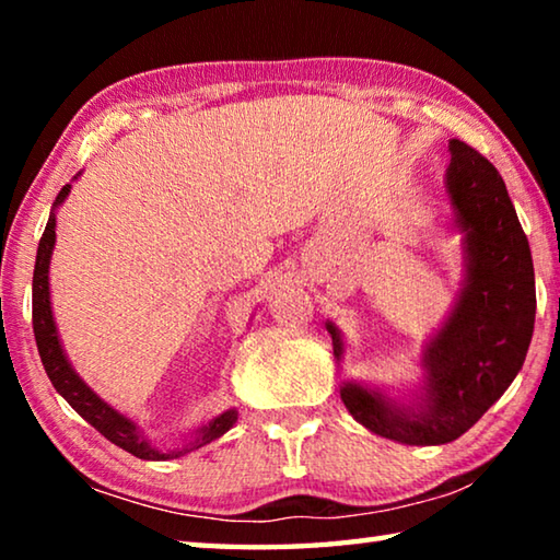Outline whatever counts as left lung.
Segmentation results:
<instances>
[{
    "instance_id": "obj_1",
    "label": "left lung",
    "mask_w": 560,
    "mask_h": 560,
    "mask_svg": "<svg viewBox=\"0 0 560 560\" xmlns=\"http://www.w3.org/2000/svg\"><path fill=\"white\" fill-rule=\"evenodd\" d=\"M444 195L452 232L462 234V283L447 318L424 343L422 381L407 397L343 381L340 400L365 430L432 447L462 438L514 383L536 318L534 261L497 167L462 140H450ZM340 368L346 343L326 320Z\"/></svg>"
}]
</instances>
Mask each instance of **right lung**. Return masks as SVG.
<instances>
[{"mask_svg":"<svg viewBox=\"0 0 560 560\" xmlns=\"http://www.w3.org/2000/svg\"><path fill=\"white\" fill-rule=\"evenodd\" d=\"M81 173L73 179H79ZM71 192V185H63L61 192L56 195V202L51 207L49 222H46V230L42 234L39 249H36V264H34V281H32V324H34V338L36 348H39L44 371L49 375L51 385L56 387L66 402H69L75 412H79L83 420L93 424L103 438L118 444L120 450L130 452L132 457L148 459V462H163V459H177L183 454L200 450L212 440L222 438V434L232 428L236 422L234 407L212 417L210 422H205L197 428L183 447L175 450H158L153 442L148 440V434L140 430V424L132 420V417L118 412L116 407L108 405L103 397L89 387V383L75 373L71 365L69 355H66L59 328H56L54 311H51V287H49V267H51V254L56 246V210L66 202V197Z\"/></svg>","mask_w":560,"mask_h":560,"instance_id":"1","label":"right lung"}]
</instances>
